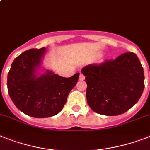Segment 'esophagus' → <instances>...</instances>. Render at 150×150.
I'll list each match as a JSON object with an SVG mask.
<instances>
[{
    "mask_svg": "<svg viewBox=\"0 0 150 150\" xmlns=\"http://www.w3.org/2000/svg\"><path fill=\"white\" fill-rule=\"evenodd\" d=\"M84 79H85V76H84L83 74H80V76H79V80H80V81H83V80H84Z\"/></svg>",
    "mask_w": 150,
    "mask_h": 150,
    "instance_id": "esophagus-1",
    "label": "esophagus"
}]
</instances>
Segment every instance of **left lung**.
Instances as JSON below:
<instances>
[{"instance_id": "1", "label": "left lung", "mask_w": 150, "mask_h": 150, "mask_svg": "<svg viewBox=\"0 0 150 150\" xmlns=\"http://www.w3.org/2000/svg\"><path fill=\"white\" fill-rule=\"evenodd\" d=\"M86 100L96 113L117 116L133 107L144 90V72L137 56L125 53L115 60L82 68Z\"/></svg>"}]
</instances>
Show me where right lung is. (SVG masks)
I'll return each mask as SVG.
<instances>
[{
	"label": "right lung",
	"instance_id": "obj_1",
	"mask_svg": "<svg viewBox=\"0 0 150 150\" xmlns=\"http://www.w3.org/2000/svg\"><path fill=\"white\" fill-rule=\"evenodd\" d=\"M45 47L30 49L19 55L7 75V91L18 110L30 117L46 118L60 112L69 93L78 81L80 73L66 78L47 71L35 75Z\"/></svg>",
	"mask_w": 150,
	"mask_h": 150
}]
</instances>
